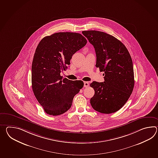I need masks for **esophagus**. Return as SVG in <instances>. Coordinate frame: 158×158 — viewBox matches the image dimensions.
I'll return each mask as SVG.
<instances>
[{
	"instance_id": "1",
	"label": "esophagus",
	"mask_w": 158,
	"mask_h": 158,
	"mask_svg": "<svg viewBox=\"0 0 158 158\" xmlns=\"http://www.w3.org/2000/svg\"><path fill=\"white\" fill-rule=\"evenodd\" d=\"M84 87L85 88L88 87H89V83H88V81H84Z\"/></svg>"
}]
</instances>
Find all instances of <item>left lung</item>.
<instances>
[{
	"instance_id": "left-lung-1",
	"label": "left lung",
	"mask_w": 158,
	"mask_h": 158,
	"mask_svg": "<svg viewBox=\"0 0 158 158\" xmlns=\"http://www.w3.org/2000/svg\"><path fill=\"white\" fill-rule=\"evenodd\" d=\"M82 33L95 48L96 66L105 73L104 82L90 84L95 90L91 105L102 113L116 112L125 105L133 90V65L130 54L122 42L110 35L96 31Z\"/></svg>"
}]
</instances>
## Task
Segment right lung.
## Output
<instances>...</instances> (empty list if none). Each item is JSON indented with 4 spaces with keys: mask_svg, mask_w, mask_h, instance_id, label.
I'll list each match as a JSON object with an SVG mask.
<instances>
[{
    "mask_svg": "<svg viewBox=\"0 0 158 158\" xmlns=\"http://www.w3.org/2000/svg\"><path fill=\"white\" fill-rule=\"evenodd\" d=\"M87 42L80 33L59 32L45 37L39 43L32 62V87L47 114L58 116L67 112L83 87V81L63 78L60 73Z\"/></svg>",
    "mask_w": 158,
    "mask_h": 158,
    "instance_id": "obj_1",
    "label": "right lung"
}]
</instances>
